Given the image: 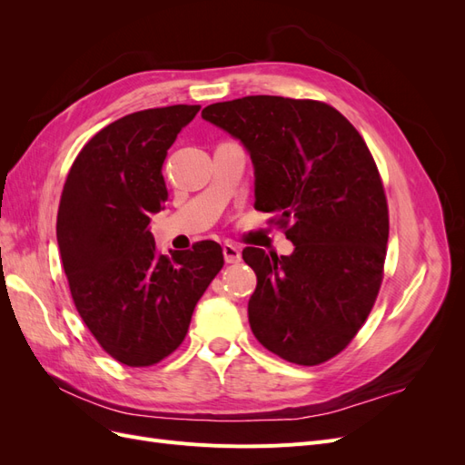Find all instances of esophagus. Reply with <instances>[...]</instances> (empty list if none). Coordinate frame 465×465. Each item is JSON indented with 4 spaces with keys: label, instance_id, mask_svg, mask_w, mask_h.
<instances>
[{
    "label": "esophagus",
    "instance_id": "1",
    "mask_svg": "<svg viewBox=\"0 0 465 465\" xmlns=\"http://www.w3.org/2000/svg\"><path fill=\"white\" fill-rule=\"evenodd\" d=\"M223 258H224V262H227V263H238V262H241L242 254H241V250H238L236 246L224 244L223 246Z\"/></svg>",
    "mask_w": 465,
    "mask_h": 465
}]
</instances>
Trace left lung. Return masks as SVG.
Here are the masks:
<instances>
[{
    "mask_svg": "<svg viewBox=\"0 0 465 465\" xmlns=\"http://www.w3.org/2000/svg\"><path fill=\"white\" fill-rule=\"evenodd\" d=\"M202 118L238 139L254 164V207L289 224L291 256L246 248L258 285L248 301L256 340L294 364L335 357L367 320L382 283L388 205L372 154L335 108L244 96Z\"/></svg>",
    "mask_w": 465,
    "mask_h": 465,
    "instance_id": "1",
    "label": "left lung"
}]
</instances>
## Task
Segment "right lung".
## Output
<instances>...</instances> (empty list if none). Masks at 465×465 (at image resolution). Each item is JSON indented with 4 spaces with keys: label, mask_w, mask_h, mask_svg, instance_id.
Listing matches in <instances>:
<instances>
[{
    "label": "right lung",
    "mask_w": 465,
    "mask_h": 465,
    "mask_svg": "<svg viewBox=\"0 0 465 465\" xmlns=\"http://www.w3.org/2000/svg\"><path fill=\"white\" fill-rule=\"evenodd\" d=\"M200 108H149L112 122L81 149L62 192L55 236L75 308L128 367H149L184 341L223 267L217 242L164 256L149 231L168 198L166 153Z\"/></svg>",
    "instance_id": "obj_1"
}]
</instances>
